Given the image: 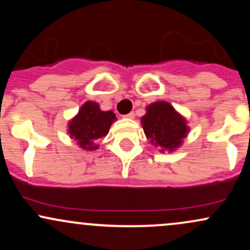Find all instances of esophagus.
Returning <instances> with one entry per match:
<instances>
[{
  "instance_id": "34e87169",
  "label": "esophagus",
  "mask_w": 250,
  "mask_h": 250,
  "mask_svg": "<svg viewBox=\"0 0 250 250\" xmlns=\"http://www.w3.org/2000/svg\"><path fill=\"white\" fill-rule=\"evenodd\" d=\"M123 117H125V119H129V120H131V119H134V117H135V114L133 113V111H131V113L127 114V115H125Z\"/></svg>"
}]
</instances>
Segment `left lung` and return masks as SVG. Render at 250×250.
<instances>
[{
    "instance_id": "obj_1",
    "label": "left lung",
    "mask_w": 250,
    "mask_h": 250,
    "mask_svg": "<svg viewBox=\"0 0 250 250\" xmlns=\"http://www.w3.org/2000/svg\"><path fill=\"white\" fill-rule=\"evenodd\" d=\"M187 120L167 101H156L146 107L141 125L146 137L161 153H173L188 136Z\"/></svg>"
}]
</instances>
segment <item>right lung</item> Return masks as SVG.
Returning <instances> with one entry per match:
<instances>
[{
	"label": "right lung",
	"mask_w": 250,
	"mask_h": 250,
	"mask_svg": "<svg viewBox=\"0 0 250 250\" xmlns=\"http://www.w3.org/2000/svg\"><path fill=\"white\" fill-rule=\"evenodd\" d=\"M111 110L103 111L99 103L87 101L79 109V113L68 122V134L70 139L83 150H96V141L107 136L111 125L116 121Z\"/></svg>",
	"instance_id": "1"
}]
</instances>
